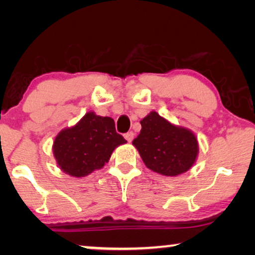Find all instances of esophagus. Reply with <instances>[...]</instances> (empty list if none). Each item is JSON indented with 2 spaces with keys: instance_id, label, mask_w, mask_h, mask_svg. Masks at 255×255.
I'll return each mask as SVG.
<instances>
[{
  "instance_id": "esophagus-1",
  "label": "esophagus",
  "mask_w": 255,
  "mask_h": 255,
  "mask_svg": "<svg viewBox=\"0 0 255 255\" xmlns=\"http://www.w3.org/2000/svg\"><path fill=\"white\" fill-rule=\"evenodd\" d=\"M124 137H125V139H127V140H128V142H131L132 140H133L134 133H133V132H132V131H130V132H128V133H125Z\"/></svg>"
}]
</instances>
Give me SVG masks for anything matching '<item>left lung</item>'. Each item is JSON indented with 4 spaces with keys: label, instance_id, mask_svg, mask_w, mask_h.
Here are the masks:
<instances>
[{
    "label": "left lung",
    "instance_id": "obj_1",
    "mask_svg": "<svg viewBox=\"0 0 255 255\" xmlns=\"http://www.w3.org/2000/svg\"><path fill=\"white\" fill-rule=\"evenodd\" d=\"M140 124V133L132 144L147 168L165 176H177L193 167L198 154L193 132L169 123L155 111L142 118Z\"/></svg>",
    "mask_w": 255,
    "mask_h": 255
}]
</instances>
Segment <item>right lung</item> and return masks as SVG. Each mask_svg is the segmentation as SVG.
Instances as JSON below:
<instances>
[{"mask_svg": "<svg viewBox=\"0 0 255 255\" xmlns=\"http://www.w3.org/2000/svg\"><path fill=\"white\" fill-rule=\"evenodd\" d=\"M127 140L118 134L110 117L89 111L74 127L64 128L53 142V154L62 172L83 177L101 169L114 149Z\"/></svg>", "mask_w": 255, "mask_h": 255, "instance_id": "add662e5", "label": "right lung"}]
</instances>
